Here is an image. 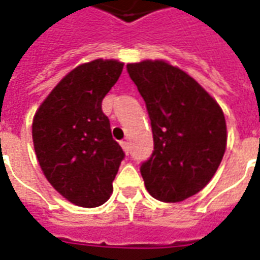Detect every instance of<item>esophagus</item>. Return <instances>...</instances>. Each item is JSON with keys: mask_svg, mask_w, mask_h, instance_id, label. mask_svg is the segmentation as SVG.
<instances>
[{"mask_svg": "<svg viewBox=\"0 0 260 260\" xmlns=\"http://www.w3.org/2000/svg\"><path fill=\"white\" fill-rule=\"evenodd\" d=\"M121 146H122V149H124V152L128 155L129 153V142H126V141H122L121 142Z\"/></svg>", "mask_w": 260, "mask_h": 260, "instance_id": "34e87169", "label": "esophagus"}]
</instances>
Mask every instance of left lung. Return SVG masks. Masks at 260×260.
Returning <instances> with one entry per match:
<instances>
[{
    "label": "left lung",
    "mask_w": 260,
    "mask_h": 260,
    "mask_svg": "<svg viewBox=\"0 0 260 260\" xmlns=\"http://www.w3.org/2000/svg\"><path fill=\"white\" fill-rule=\"evenodd\" d=\"M148 108L155 150L142 163L152 197L177 203L203 190L226 148V124L218 103L186 72L165 60L126 64Z\"/></svg>",
    "instance_id": "1"
}]
</instances>
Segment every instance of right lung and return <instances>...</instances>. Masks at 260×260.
<instances>
[{
	"mask_svg": "<svg viewBox=\"0 0 260 260\" xmlns=\"http://www.w3.org/2000/svg\"><path fill=\"white\" fill-rule=\"evenodd\" d=\"M124 63L95 59L59 81L39 105L32 122L36 157L45 177L70 203L92 208L112 194L124 150L111 135L103 99Z\"/></svg>",
	"mask_w": 260,
	"mask_h": 260,
	"instance_id": "obj_1",
	"label": "right lung"
}]
</instances>
